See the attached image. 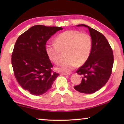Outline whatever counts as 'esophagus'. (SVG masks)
Wrapping results in <instances>:
<instances>
[{
	"label": "esophagus",
	"mask_w": 124,
	"mask_h": 124,
	"mask_svg": "<svg viewBox=\"0 0 124 124\" xmlns=\"http://www.w3.org/2000/svg\"><path fill=\"white\" fill-rule=\"evenodd\" d=\"M61 74H62V75H65V76H69L70 74L69 73H61Z\"/></svg>",
	"instance_id": "1"
}]
</instances>
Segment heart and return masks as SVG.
<instances>
[{"instance_id":"obj_1","label":"heart","mask_w":124,"mask_h":124,"mask_svg":"<svg viewBox=\"0 0 124 124\" xmlns=\"http://www.w3.org/2000/svg\"><path fill=\"white\" fill-rule=\"evenodd\" d=\"M93 47L92 38L89 34L77 30H67L55 39V43L48 44L46 51L51 60L58 64L62 60L61 51L67 50V59L56 67L59 72L68 73L78 65H82L89 59Z\"/></svg>"}]
</instances>
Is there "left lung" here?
<instances>
[{"label": "left lung", "mask_w": 124, "mask_h": 124, "mask_svg": "<svg viewBox=\"0 0 124 124\" xmlns=\"http://www.w3.org/2000/svg\"><path fill=\"white\" fill-rule=\"evenodd\" d=\"M89 29L93 40V47L89 59L76 71L82 76V82L74 87L79 93L92 94L103 87L111 75L114 62L113 51L106 37L97 30Z\"/></svg>", "instance_id": "obj_1"}]
</instances>
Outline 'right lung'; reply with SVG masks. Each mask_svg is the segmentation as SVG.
Returning <instances> with one entry per match:
<instances>
[{
  "instance_id": "add662e5",
  "label": "right lung",
  "mask_w": 124,
  "mask_h": 124,
  "mask_svg": "<svg viewBox=\"0 0 124 124\" xmlns=\"http://www.w3.org/2000/svg\"><path fill=\"white\" fill-rule=\"evenodd\" d=\"M61 27L37 25L18 37L12 54V65L17 81L25 90L40 95L52 87L59 76L46 51V44Z\"/></svg>"
}]
</instances>
